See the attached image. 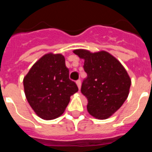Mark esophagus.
Returning <instances> with one entry per match:
<instances>
[{
    "mask_svg": "<svg viewBox=\"0 0 152 152\" xmlns=\"http://www.w3.org/2000/svg\"><path fill=\"white\" fill-rule=\"evenodd\" d=\"M76 86H77V87H78V89H80V86H81V83H80V80H76Z\"/></svg>",
    "mask_w": 152,
    "mask_h": 152,
    "instance_id": "34e87169",
    "label": "esophagus"
}]
</instances>
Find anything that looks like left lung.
<instances>
[{
	"instance_id": "8db88e82",
	"label": "left lung",
	"mask_w": 152,
	"mask_h": 152,
	"mask_svg": "<svg viewBox=\"0 0 152 152\" xmlns=\"http://www.w3.org/2000/svg\"><path fill=\"white\" fill-rule=\"evenodd\" d=\"M73 53L85 60L81 93L88 99L87 110L96 119L111 117L127 99L131 79L120 61L111 53L101 50L92 53L78 49Z\"/></svg>"
}]
</instances>
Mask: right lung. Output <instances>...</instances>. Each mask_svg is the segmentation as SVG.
I'll return each mask as SVG.
<instances>
[{"label": "right lung", "mask_w": 152, "mask_h": 152, "mask_svg": "<svg viewBox=\"0 0 152 152\" xmlns=\"http://www.w3.org/2000/svg\"><path fill=\"white\" fill-rule=\"evenodd\" d=\"M26 99L38 116L53 120L63 114L71 96L78 91L69 79V70L61 53H48L32 65L23 78Z\"/></svg>", "instance_id": "add662e5"}]
</instances>
